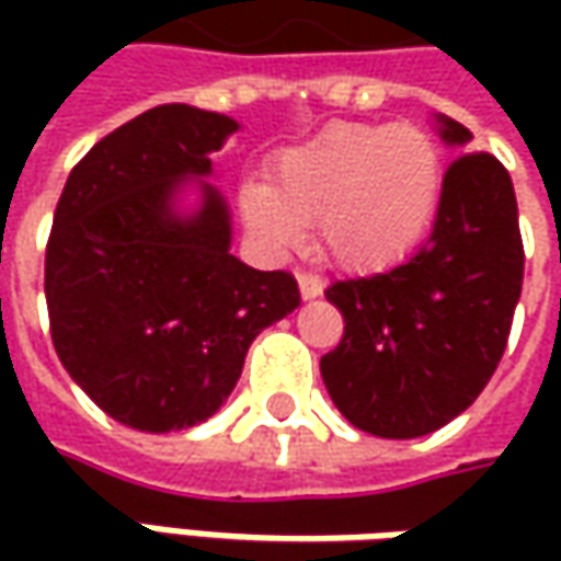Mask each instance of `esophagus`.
<instances>
[{"label":"esophagus","mask_w":561,"mask_h":561,"mask_svg":"<svg viewBox=\"0 0 561 561\" xmlns=\"http://www.w3.org/2000/svg\"><path fill=\"white\" fill-rule=\"evenodd\" d=\"M296 280H299V296L302 299H314V296H321L324 290V284H321V277H314V274H296Z\"/></svg>","instance_id":"obj_1"}]
</instances>
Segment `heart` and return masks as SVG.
I'll list each match as a JSON object with an SVG mask.
<instances>
[{"mask_svg": "<svg viewBox=\"0 0 561 561\" xmlns=\"http://www.w3.org/2000/svg\"><path fill=\"white\" fill-rule=\"evenodd\" d=\"M443 196L440 149L419 124H331L247 184L240 211L255 243L287 252L318 221V249L336 268H393L427 237Z\"/></svg>", "mask_w": 561, "mask_h": 561, "instance_id": "1", "label": "heart"}]
</instances>
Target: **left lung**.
<instances>
[{
  "instance_id": "left-lung-1",
  "label": "left lung",
  "mask_w": 561,
  "mask_h": 561,
  "mask_svg": "<svg viewBox=\"0 0 561 561\" xmlns=\"http://www.w3.org/2000/svg\"><path fill=\"white\" fill-rule=\"evenodd\" d=\"M440 140L468 149L471 130L437 115ZM525 249L512 178L486 152L443 174L424 247L393 271L336 280L328 302L343 340L321 377L343 419L387 440H412L462 415L506 350L522 296Z\"/></svg>"
}]
</instances>
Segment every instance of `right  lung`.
Masks as SVG:
<instances>
[{
    "label": "right lung",
    "instance_id": "right-lung-1",
    "mask_svg": "<svg viewBox=\"0 0 561 561\" xmlns=\"http://www.w3.org/2000/svg\"><path fill=\"white\" fill-rule=\"evenodd\" d=\"M240 130L218 112L159 105L75 164L46 247L55 353L105 415L168 434L211 419L252 340L299 306L287 271L230 255L225 196L203 181ZM197 178L201 205L176 208Z\"/></svg>",
    "mask_w": 561,
    "mask_h": 561
}]
</instances>
